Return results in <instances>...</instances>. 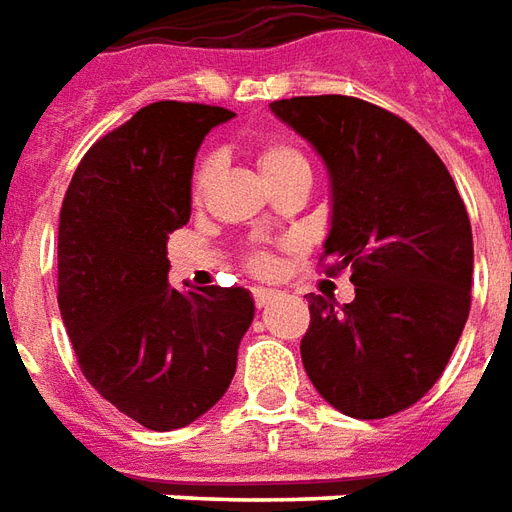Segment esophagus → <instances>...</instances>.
Masks as SVG:
<instances>
[{
	"label": "esophagus",
	"mask_w": 512,
	"mask_h": 512,
	"mask_svg": "<svg viewBox=\"0 0 512 512\" xmlns=\"http://www.w3.org/2000/svg\"><path fill=\"white\" fill-rule=\"evenodd\" d=\"M275 297H278V292H275V289H262V286H256V289H253V303H256L259 308L267 306V303H270V300H275Z\"/></svg>",
	"instance_id": "esophagus-1"
}]
</instances>
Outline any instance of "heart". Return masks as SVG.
Masks as SVG:
<instances>
[{"label":"heart","instance_id":"b5f03b06","mask_svg":"<svg viewBox=\"0 0 512 512\" xmlns=\"http://www.w3.org/2000/svg\"><path fill=\"white\" fill-rule=\"evenodd\" d=\"M253 157H256V165L262 170L264 181L270 187H278L289 179H311V165H308V157L303 154V148L295 146L292 140H284V137H267V140H259L256 148H253ZM217 173V159L206 157L198 162V168L192 173V201L201 204L206 198V192L212 187ZM248 267L253 273L267 275L273 270V256L264 253V250H253L248 253Z\"/></svg>","mask_w":512,"mask_h":512}]
</instances>
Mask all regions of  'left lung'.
<instances>
[{
    "label": "left lung",
    "mask_w": 512,
    "mask_h": 512,
    "mask_svg": "<svg viewBox=\"0 0 512 512\" xmlns=\"http://www.w3.org/2000/svg\"><path fill=\"white\" fill-rule=\"evenodd\" d=\"M331 173L325 275L355 300L308 295L300 355L314 389L353 419H386L436 386L471 308V223L447 165L400 115L353 96L270 104Z\"/></svg>",
    "instance_id": "1"
}]
</instances>
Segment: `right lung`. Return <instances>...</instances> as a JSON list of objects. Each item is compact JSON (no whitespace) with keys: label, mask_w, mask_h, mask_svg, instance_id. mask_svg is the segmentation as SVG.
I'll list each match as a JSON object with an SVG mask.
<instances>
[{"label":"right lung","mask_w":512,"mask_h":512,"mask_svg":"<svg viewBox=\"0 0 512 512\" xmlns=\"http://www.w3.org/2000/svg\"><path fill=\"white\" fill-rule=\"evenodd\" d=\"M226 107L154 101L96 140L60 209L57 303L76 361L101 397L148 430L215 405L253 322L242 286L179 292L168 234L190 220L195 154Z\"/></svg>","instance_id":"add662e5"}]
</instances>
